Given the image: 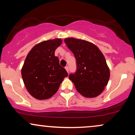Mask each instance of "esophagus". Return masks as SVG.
Here are the masks:
<instances>
[{
  "label": "esophagus",
  "instance_id": "obj_1",
  "mask_svg": "<svg viewBox=\"0 0 135 135\" xmlns=\"http://www.w3.org/2000/svg\"><path fill=\"white\" fill-rule=\"evenodd\" d=\"M65 70H66V72H69V66H66L65 67Z\"/></svg>",
  "mask_w": 135,
  "mask_h": 135
}]
</instances>
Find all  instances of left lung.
<instances>
[{"mask_svg": "<svg viewBox=\"0 0 135 135\" xmlns=\"http://www.w3.org/2000/svg\"><path fill=\"white\" fill-rule=\"evenodd\" d=\"M65 43L76 58L77 70L69 75L77 90L85 97H95L108 85L110 72L100 50L93 43L74 38Z\"/></svg>", "mask_w": 135, "mask_h": 135, "instance_id": "8db88e82", "label": "left lung"}]
</instances>
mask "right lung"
Instances as JSON below:
<instances>
[{
    "label": "right lung",
    "mask_w": 135,
    "mask_h": 135,
    "mask_svg": "<svg viewBox=\"0 0 135 135\" xmlns=\"http://www.w3.org/2000/svg\"><path fill=\"white\" fill-rule=\"evenodd\" d=\"M61 39L47 40L36 45L27 54L21 70L27 91L40 100L49 99L57 92L68 73L55 56Z\"/></svg>",
    "instance_id": "1"
}]
</instances>
